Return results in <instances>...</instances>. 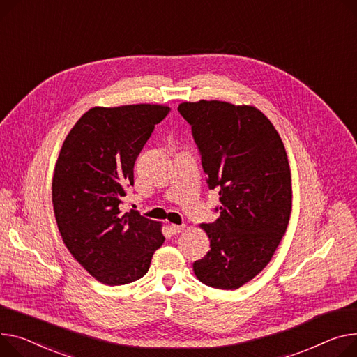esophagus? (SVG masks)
<instances>
[{
	"label": "esophagus",
	"mask_w": 357,
	"mask_h": 357,
	"mask_svg": "<svg viewBox=\"0 0 357 357\" xmlns=\"http://www.w3.org/2000/svg\"><path fill=\"white\" fill-rule=\"evenodd\" d=\"M183 229H185V225H176V224H172V225H171L172 234H179V232H182Z\"/></svg>",
	"instance_id": "esophagus-1"
}]
</instances>
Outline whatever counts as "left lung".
<instances>
[{
    "mask_svg": "<svg viewBox=\"0 0 357 357\" xmlns=\"http://www.w3.org/2000/svg\"><path fill=\"white\" fill-rule=\"evenodd\" d=\"M192 128L209 189H218L215 222L202 224L211 250L194 263L209 287L235 290L270 263L291 213V172L286 148L254 106L218 100L181 103Z\"/></svg>",
    "mask_w": 357,
    "mask_h": 357,
    "instance_id": "1",
    "label": "left lung"
}]
</instances>
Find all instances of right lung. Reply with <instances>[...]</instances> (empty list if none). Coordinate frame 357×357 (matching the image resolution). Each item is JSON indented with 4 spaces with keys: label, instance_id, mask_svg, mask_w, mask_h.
Masks as SVG:
<instances>
[{
    "label": "right lung",
    "instance_id": "obj_1",
    "mask_svg": "<svg viewBox=\"0 0 357 357\" xmlns=\"http://www.w3.org/2000/svg\"><path fill=\"white\" fill-rule=\"evenodd\" d=\"M168 106L93 107L67 135L56 162L52 197L61 238L98 281L122 286L144 277L163 244L160 224L122 212L136 158Z\"/></svg>",
    "mask_w": 357,
    "mask_h": 357
}]
</instances>
